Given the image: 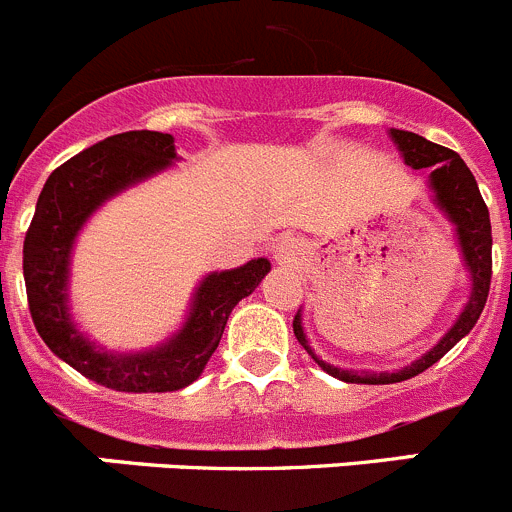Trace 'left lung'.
Here are the masks:
<instances>
[{
	"label": "left lung",
	"mask_w": 512,
	"mask_h": 512,
	"mask_svg": "<svg viewBox=\"0 0 512 512\" xmlns=\"http://www.w3.org/2000/svg\"><path fill=\"white\" fill-rule=\"evenodd\" d=\"M391 138H394L399 151L404 154V161L412 169H432L429 181H432L434 191H437L439 207L450 214L452 222L457 224L462 252H465L467 267L472 272V295L467 308L462 310V315L457 318L455 326H452V331L432 351L424 353L419 361H414L404 371H396V374H369V371L356 374V371H341L331 364H323L321 358L310 351L303 328H300V315H295L293 331L300 346L318 361V366L323 371H328L336 379L348 381V384H396V381L412 379V376L422 374L429 366L437 364L439 358L450 351L462 336H467L472 331V326L477 323V318H480L482 308L487 303L490 278H493V229H490V214H487V204L482 202L475 176L467 169L465 161L452 148H444L439 143L427 141V138L417 136V133L391 128Z\"/></svg>",
	"instance_id": "obj_1"
}]
</instances>
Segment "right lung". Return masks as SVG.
<instances>
[{"label":"right lung","instance_id":"right-lung-1","mask_svg":"<svg viewBox=\"0 0 512 512\" xmlns=\"http://www.w3.org/2000/svg\"><path fill=\"white\" fill-rule=\"evenodd\" d=\"M174 159V138L169 133L126 131L98 141L47 176L25 234L22 270L37 333L65 364L108 389L133 394L176 391L199 379L222 341L232 308L270 272V262L260 257L237 270L209 275L197 290L186 326L156 351L108 356L75 331L65 305L75 234L105 199L156 174Z\"/></svg>","mask_w":512,"mask_h":512}]
</instances>
